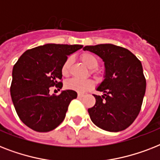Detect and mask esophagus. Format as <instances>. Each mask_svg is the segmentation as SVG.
I'll use <instances>...</instances> for the list:
<instances>
[{"label":"esophagus","mask_w":160,"mask_h":160,"mask_svg":"<svg viewBox=\"0 0 160 160\" xmlns=\"http://www.w3.org/2000/svg\"><path fill=\"white\" fill-rule=\"evenodd\" d=\"M84 96H85V95L82 94V93H78V97L81 98V97H84Z\"/></svg>","instance_id":"34e87169"}]
</instances>
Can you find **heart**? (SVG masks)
<instances>
[{"label": "heart", "instance_id": "b5f03b06", "mask_svg": "<svg viewBox=\"0 0 160 160\" xmlns=\"http://www.w3.org/2000/svg\"><path fill=\"white\" fill-rule=\"evenodd\" d=\"M80 60L87 66L89 69H90L91 73L92 74H95L97 75V77L100 79V75L95 71L94 69L98 67L99 65V61H98L97 58L95 57V55L92 54L88 53V52H85V53L81 54L80 55ZM70 64H71V59L68 58L67 60H65L61 68V73L64 76H68L70 74ZM94 86V81L92 80H80L77 79H70V80H67L65 82V87L69 89V90H75L77 92L82 93L85 92L87 90H91Z\"/></svg>", "mask_w": 160, "mask_h": 160}]
</instances>
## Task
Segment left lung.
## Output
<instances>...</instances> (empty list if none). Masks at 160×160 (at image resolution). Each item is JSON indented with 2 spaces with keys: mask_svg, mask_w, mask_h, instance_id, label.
<instances>
[{
  "mask_svg": "<svg viewBox=\"0 0 160 160\" xmlns=\"http://www.w3.org/2000/svg\"><path fill=\"white\" fill-rule=\"evenodd\" d=\"M85 51L105 62V80L97 88L104 95H94L95 105L88 109L94 124L109 132L127 129L139 114L146 90L140 60L129 50L112 44L86 46Z\"/></svg>",
  "mask_w": 160,
  "mask_h": 160,
  "instance_id": "left-lung-1",
  "label": "left lung"
}]
</instances>
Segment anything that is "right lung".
<instances>
[{"instance_id": "right-lung-1", "label": "right lung", "mask_w": 160, "mask_h": 160, "mask_svg": "<svg viewBox=\"0 0 160 160\" xmlns=\"http://www.w3.org/2000/svg\"><path fill=\"white\" fill-rule=\"evenodd\" d=\"M81 45L46 44L27 50L12 70L11 100L21 120L37 132H49L60 125L70 101L77 97L75 90L50 95V88H62L61 68L68 55Z\"/></svg>"}]
</instances>
